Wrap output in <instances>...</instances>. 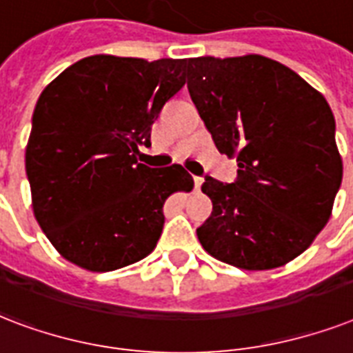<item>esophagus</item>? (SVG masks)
Returning <instances> with one entry per match:
<instances>
[{"instance_id": "1", "label": "esophagus", "mask_w": 353, "mask_h": 353, "mask_svg": "<svg viewBox=\"0 0 353 353\" xmlns=\"http://www.w3.org/2000/svg\"><path fill=\"white\" fill-rule=\"evenodd\" d=\"M193 182H195V190L201 191V185L202 182H204V179H202V176H193Z\"/></svg>"}]
</instances>
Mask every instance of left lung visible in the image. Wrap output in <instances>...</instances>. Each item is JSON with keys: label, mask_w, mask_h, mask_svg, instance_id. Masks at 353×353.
Returning a JSON list of instances; mask_svg holds the SVG:
<instances>
[{"label": "left lung", "mask_w": 353, "mask_h": 353, "mask_svg": "<svg viewBox=\"0 0 353 353\" xmlns=\"http://www.w3.org/2000/svg\"><path fill=\"white\" fill-rule=\"evenodd\" d=\"M188 90L237 180L206 176L214 212L196 228L202 248L245 270L304 252L332 217L343 180L335 117L321 92L261 54L188 60Z\"/></svg>", "instance_id": "obj_1"}]
</instances>
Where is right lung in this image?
<instances>
[{
    "instance_id": "obj_1",
    "label": "right lung",
    "mask_w": 353,
    "mask_h": 353,
    "mask_svg": "<svg viewBox=\"0 0 353 353\" xmlns=\"http://www.w3.org/2000/svg\"><path fill=\"white\" fill-rule=\"evenodd\" d=\"M188 59L94 54L43 88L26 149L32 212L62 258L108 272L154 250L163 202L193 190L182 165L138 162L163 105L185 84Z\"/></svg>"
}]
</instances>
